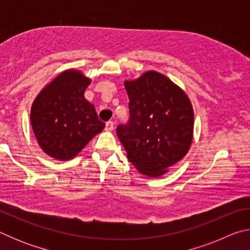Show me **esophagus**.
Wrapping results in <instances>:
<instances>
[{
    "label": "esophagus",
    "instance_id": "obj_1",
    "mask_svg": "<svg viewBox=\"0 0 250 250\" xmlns=\"http://www.w3.org/2000/svg\"><path fill=\"white\" fill-rule=\"evenodd\" d=\"M113 128H115V122L113 121H108L107 124H105V130L107 131H112Z\"/></svg>",
    "mask_w": 250,
    "mask_h": 250
}]
</instances>
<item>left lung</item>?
<instances>
[{
	"label": "left lung",
	"instance_id": "left-lung-1",
	"mask_svg": "<svg viewBox=\"0 0 250 250\" xmlns=\"http://www.w3.org/2000/svg\"><path fill=\"white\" fill-rule=\"evenodd\" d=\"M130 120L117 134L126 155L143 175L159 177L188 154L194 111L185 91L167 76L150 70L125 80Z\"/></svg>",
	"mask_w": 250,
	"mask_h": 250
}]
</instances>
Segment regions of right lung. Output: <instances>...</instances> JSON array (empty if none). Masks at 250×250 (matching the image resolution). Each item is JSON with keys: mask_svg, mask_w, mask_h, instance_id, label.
Masks as SVG:
<instances>
[{"mask_svg": "<svg viewBox=\"0 0 250 250\" xmlns=\"http://www.w3.org/2000/svg\"><path fill=\"white\" fill-rule=\"evenodd\" d=\"M91 79L68 69L41 90L33 101L31 125L41 149L58 161L74 159L104 130L94 104L84 98Z\"/></svg>", "mask_w": 250, "mask_h": 250, "instance_id": "add662e5", "label": "right lung"}]
</instances>
